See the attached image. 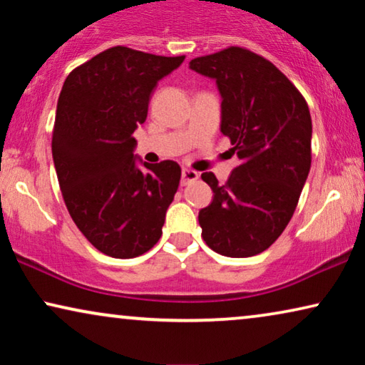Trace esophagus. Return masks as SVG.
<instances>
[{"label": "esophagus", "instance_id": "esophagus-1", "mask_svg": "<svg viewBox=\"0 0 365 365\" xmlns=\"http://www.w3.org/2000/svg\"><path fill=\"white\" fill-rule=\"evenodd\" d=\"M199 178V174L196 171H192V169H182V178H181V184L182 186H186V184H191L196 181Z\"/></svg>", "mask_w": 365, "mask_h": 365}]
</instances>
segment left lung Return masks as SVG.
Wrapping results in <instances>:
<instances>
[{"label":"left lung","instance_id":"obj_1","mask_svg":"<svg viewBox=\"0 0 365 365\" xmlns=\"http://www.w3.org/2000/svg\"><path fill=\"white\" fill-rule=\"evenodd\" d=\"M216 81L221 133L239 159L221 186L202 173L214 196L199 211L204 241L227 257L266 251L291 221L311 169L312 121L306 99L271 61L242 48L192 59Z\"/></svg>","mask_w":365,"mask_h":365}]
</instances>
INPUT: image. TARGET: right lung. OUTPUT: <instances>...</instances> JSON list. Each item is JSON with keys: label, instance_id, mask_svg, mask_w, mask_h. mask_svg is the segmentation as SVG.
Returning <instances> with one entry per match:
<instances>
[{"label": "right lung", "instance_id": "1", "mask_svg": "<svg viewBox=\"0 0 365 365\" xmlns=\"http://www.w3.org/2000/svg\"><path fill=\"white\" fill-rule=\"evenodd\" d=\"M182 61L114 46L69 73L59 93L51 143L59 187L74 224L106 256H141L163 234L181 168L144 163L133 133L154 88Z\"/></svg>", "mask_w": 365, "mask_h": 365}]
</instances>
